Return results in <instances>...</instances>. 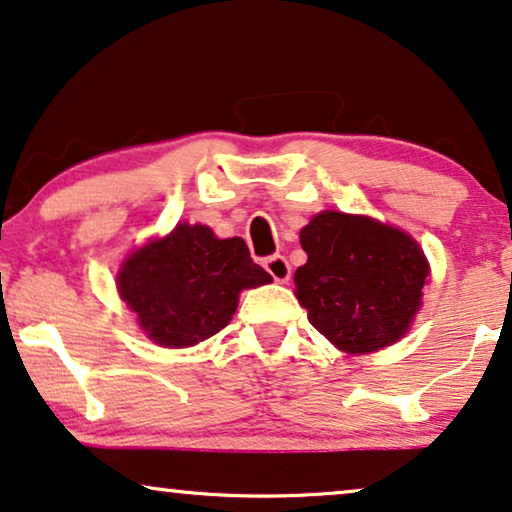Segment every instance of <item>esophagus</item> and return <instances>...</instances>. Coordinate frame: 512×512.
<instances>
[{
	"mask_svg": "<svg viewBox=\"0 0 512 512\" xmlns=\"http://www.w3.org/2000/svg\"><path fill=\"white\" fill-rule=\"evenodd\" d=\"M264 269L269 271V276L274 278V281H278V283H285V281H290V264H288V260H285L283 255H271V257H267V260H264Z\"/></svg>",
	"mask_w": 512,
	"mask_h": 512,
	"instance_id": "1",
	"label": "esophagus"
}]
</instances>
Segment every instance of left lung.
Instances as JSON below:
<instances>
[{
	"label": "left lung",
	"instance_id": "left-lung-1",
	"mask_svg": "<svg viewBox=\"0 0 512 512\" xmlns=\"http://www.w3.org/2000/svg\"><path fill=\"white\" fill-rule=\"evenodd\" d=\"M309 260L295 271L309 323L346 353L398 342L421 304L424 252L405 231L325 210L299 234Z\"/></svg>",
	"mask_w": 512,
	"mask_h": 512
}]
</instances>
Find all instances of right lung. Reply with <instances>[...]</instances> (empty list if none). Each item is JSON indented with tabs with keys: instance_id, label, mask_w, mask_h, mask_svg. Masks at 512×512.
Returning a JSON list of instances; mask_svg holds the SVG:
<instances>
[{
	"instance_id": "obj_1",
	"label": "right lung",
	"mask_w": 512,
	"mask_h": 512,
	"mask_svg": "<svg viewBox=\"0 0 512 512\" xmlns=\"http://www.w3.org/2000/svg\"><path fill=\"white\" fill-rule=\"evenodd\" d=\"M243 238H215L203 224H177L124 262L117 285L156 344L180 349L229 325L238 292L269 283Z\"/></svg>"
}]
</instances>
